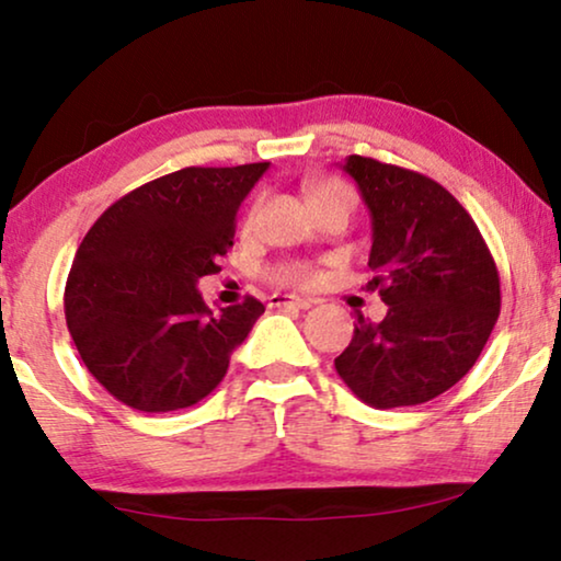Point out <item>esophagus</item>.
<instances>
[{
    "instance_id": "obj_1",
    "label": "esophagus",
    "mask_w": 561,
    "mask_h": 561,
    "mask_svg": "<svg viewBox=\"0 0 561 561\" xmlns=\"http://www.w3.org/2000/svg\"><path fill=\"white\" fill-rule=\"evenodd\" d=\"M268 308H297V310H308V308H312V300H305V297H297V295L274 293L272 297H268Z\"/></svg>"
}]
</instances>
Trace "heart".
Segmentation results:
<instances>
[{"label": "heart", "instance_id": "obj_1", "mask_svg": "<svg viewBox=\"0 0 561 561\" xmlns=\"http://www.w3.org/2000/svg\"><path fill=\"white\" fill-rule=\"evenodd\" d=\"M308 197L316 213L333 205H346L354 210L356 205V197L354 192H351V186L339 182V179H318V182H312L308 190ZM251 222H253V210L249 213V218H245V226H251ZM316 276L318 272L308 264H289L285 268H279V279L289 282V285H310V282H316Z\"/></svg>", "mask_w": 561, "mask_h": 561}]
</instances>
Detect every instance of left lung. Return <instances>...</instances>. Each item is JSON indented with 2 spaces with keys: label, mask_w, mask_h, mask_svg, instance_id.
Instances as JSON below:
<instances>
[{
  "label": "left lung",
  "mask_w": 561,
  "mask_h": 561,
  "mask_svg": "<svg viewBox=\"0 0 561 561\" xmlns=\"http://www.w3.org/2000/svg\"><path fill=\"white\" fill-rule=\"evenodd\" d=\"M371 215L369 268L387 316L358 312L335 371L371 408L421 405L474 367L500 316V276L451 192L417 171L348 156Z\"/></svg>",
  "instance_id": "8db88e82"
}]
</instances>
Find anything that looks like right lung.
I'll use <instances>...</instances> for the list:
<instances>
[{"label":"right lung","mask_w":561,"mask_h":561,"mask_svg":"<svg viewBox=\"0 0 561 561\" xmlns=\"http://www.w3.org/2000/svg\"><path fill=\"white\" fill-rule=\"evenodd\" d=\"M266 169H179L119 197L89 228L66 282V325L115 400L169 413L222 382L264 305L245 297L213 312L197 282L220 272L238 207Z\"/></svg>","instance_id":"add662e5"}]
</instances>
